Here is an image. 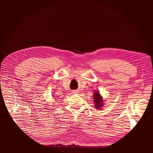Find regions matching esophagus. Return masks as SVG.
<instances>
[{"label": "esophagus", "mask_w": 153, "mask_h": 153, "mask_svg": "<svg viewBox=\"0 0 153 153\" xmlns=\"http://www.w3.org/2000/svg\"><path fill=\"white\" fill-rule=\"evenodd\" d=\"M73 94H77V93H79L78 91H75V90H73V92H72Z\"/></svg>", "instance_id": "34e87169"}]
</instances>
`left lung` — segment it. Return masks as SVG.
Masks as SVG:
<instances>
[{
  "label": "left lung",
  "mask_w": 153,
  "mask_h": 153,
  "mask_svg": "<svg viewBox=\"0 0 153 153\" xmlns=\"http://www.w3.org/2000/svg\"><path fill=\"white\" fill-rule=\"evenodd\" d=\"M93 99L95 109L100 110V109H102V108L103 107L104 99L99 90H97L93 93Z\"/></svg>",
  "instance_id": "obj_1"
}]
</instances>
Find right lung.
<instances>
[{
	"label": "right lung",
	"mask_w": 153,
	"mask_h": 153,
	"mask_svg": "<svg viewBox=\"0 0 153 153\" xmlns=\"http://www.w3.org/2000/svg\"><path fill=\"white\" fill-rule=\"evenodd\" d=\"M53 96V97H54V96Z\"/></svg>",
	"instance_id": "1"
}]
</instances>
